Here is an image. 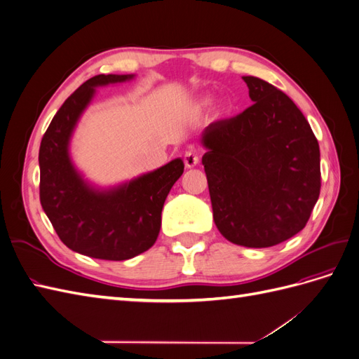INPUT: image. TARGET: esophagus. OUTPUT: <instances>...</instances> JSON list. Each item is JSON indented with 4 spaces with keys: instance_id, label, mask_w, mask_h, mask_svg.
I'll list each match as a JSON object with an SVG mask.
<instances>
[{
    "instance_id": "1",
    "label": "esophagus",
    "mask_w": 359,
    "mask_h": 359,
    "mask_svg": "<svg viewBox=\"0 0 359 359\" xmlns=\"http://www.w3.org/2000/svg\"><path fill=\"white\" fill-rule=\"evenodd\" d=\"M198 163H199V157L194 153H186V156H184V165H186V168L191 169L196 166Z\"/></svg>"
}]
</instances>
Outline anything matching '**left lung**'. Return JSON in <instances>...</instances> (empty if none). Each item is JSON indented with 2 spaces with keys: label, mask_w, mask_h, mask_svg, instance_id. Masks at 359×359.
I'll return each mask as SVG.
<instances>
[{
  "label": "left lung",
  "mask_w": 359,
  "mask_h": 359,
  "mask_svg": "<svg viewBox=\"0 0 359 359\" xmlns=\"http://www.w3.org/2000/svg\"><path fill=\"white\" fill-rule=\"evenodd\" d=\"M253 104L205 127L202 165L217 229L265 248L307 224L320 193V151L306 116L271 83L243 76Z\"/></svg>",
  "instance_id": "obj_1"
}]
</instances>
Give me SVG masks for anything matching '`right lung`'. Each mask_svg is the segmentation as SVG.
Returning <instances> with one entry per match:
<instances>
[{
    "mask_svg": "<svg viewBox=\"0 0 359 359\" xmlns=\"http://www.w3.org/2000/svg\"><path fill=\"white\" fill-rule=\"evenodd\" d=\"M136 74H99L82 83L50 121L39 151L40 202L60 240L73 252L126 260L156 243L161 210L184 172L178 157L115 186H97L74 165L70 144L97 88L130 82Z\"/></svg>",
    "mask_w": 359,
    "mask_h": 359,
    "instance_id": "obj_1",
    "label": "right lung"
}]
</instances>
